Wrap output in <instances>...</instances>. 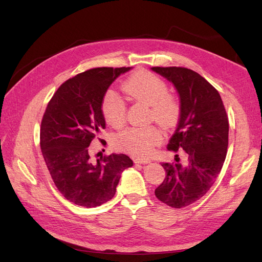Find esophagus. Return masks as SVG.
<instances>
[{"instance_id": "obj_1", "label": "esophagus", "mask_w": 262, "mask_h": 262, "mask_svg": "<svg viewBox=\"0 0 262 262\" xmlns=\"http://www.w3.org/2000/svg\"><path fill=\"white\" fill-rule=\"evenodd\" d=\"M134 163H137V164H148V163H150V160H148V158L136 157V158H134Z\"/></svg>"}]
</instances>
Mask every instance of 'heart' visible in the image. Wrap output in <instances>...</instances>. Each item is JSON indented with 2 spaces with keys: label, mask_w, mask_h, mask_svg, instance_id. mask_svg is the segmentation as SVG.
<instances>
[{
  "label": "heart",
  "mask_w": 262,
  "mask_h": 262,
  "mask_svg": "<svg viewBox=\"0 0 262 262\" xmlns=\"http://www.w3.org/2000/svg\"><path fill=\"white\" fill-rule=\"evenodd\" d=\"M123 91L133 99L146 102L150 107L149 118L165 128H171L178 121L180 105L168 94V87L162 78L147 71H139L130 76L123 85ZM102 115L110 125L118 128L125 120V104L115 91H108L102 99ZM163 140L161 130L155 126L128 128L115 138V144L136 156H147Z\"/></svg>",
  "instance_id": "heart-1"
}]
</instances>
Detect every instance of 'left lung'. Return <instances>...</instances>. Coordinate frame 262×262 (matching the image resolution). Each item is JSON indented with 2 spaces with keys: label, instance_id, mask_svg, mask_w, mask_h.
I'll list each match as a JSON object with an SVG mask.
<instances>
[{
  "label": "left lung",
  "instance_id": "obj_1",
  "mask_svg": "<svg viewBox=\"0 0 262 262\" xmlns=\"http://www.w3.org/2000/svg\"><path fill=\"white\" fill-rule=\"evenodd\" d=\"M179 95L180 116L167 149L185 153L179 163H163L166 177L155 189L158 200L180 209L207 193L223 167L228 145V118L219 92L192 70L150 68Z\"/></svg>",
  "mask_w": 262,
  "mask_h": 262
}]
</instances>
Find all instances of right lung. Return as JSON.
Segmentation results:
<instances>
[{"label": "right lung", "mask_w": 262, "mask_h": 262, "mask_svg": "<svg viewBox=\"0 0 262 262\" xmlns=\"http://www.w3.org/2000/svg\"><path fill=\"white\" fill-rule=\"evenodd\" d=\"M132 68H97L63 83L47 106L40 128L42 156L54 185L66 199L85 208L112 200L125 168V154L94 162L91 142L106 128L102 99L117 77Z\"/></svg>", "instance_id": "obj_1"}]
</instances>
